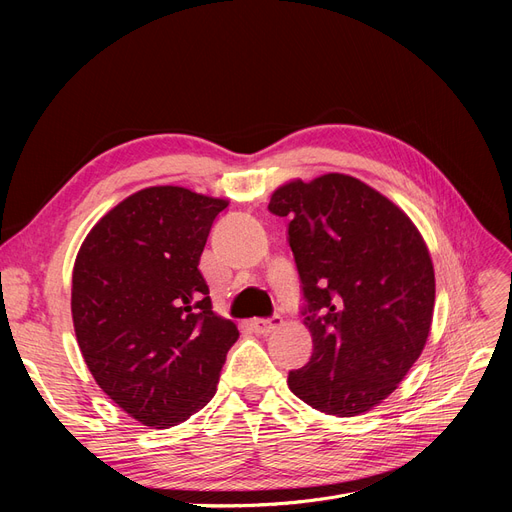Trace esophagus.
Returning <instances> with one entry per match:
<instances>
[{
  "mask_svg": "<svg viewBox=\"0 0 512 512\" xmlns=\"http://www.w3.org/2000/svg\"><path fill=\"white\" fill-rule=\"evenodd\" d=\"M282 326V317L274 315V317H267V319H253L251 321V328L257 334H270L274 330H278Z\"/></svg>",
  "mask_w": 512,
  "mask_h": 512,
  "instance_id": "obj_1",
  "label": "esophagus"
}]
</instances>
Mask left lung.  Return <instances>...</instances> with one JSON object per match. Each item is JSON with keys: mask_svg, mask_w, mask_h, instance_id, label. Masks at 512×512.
<instances>
[{"mask_svg": "<svg viewBox=\"0 0 512 512\" xmlns=\"http://www.w3.org/2000/svg\"><path fill=\"white\" fill-rule=\"evenodd\" d=\"M303 286L313 353L288 373L309 407L355 417L390 396L432 328L436 278L425 240L375 188L346 174L274 191Z\"/></svg>", "mask_w": 512, "mask_h": 512, "instance_id": "8db88e82", "label": "left lung"}]
</instances>
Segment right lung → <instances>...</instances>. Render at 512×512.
Instances as JSON below:
<instances>
[{
	"mask_svg": "<svg viewBox=\"0 0 512 512\" xmlns=\"http://www.w3.org/2000/svg\"><path fill=\"white\" fill-rule=\"evenodd\" d=\"M228 207L182 186H149L87 234L72 272L74 332L99 388L143 425L166 429L215 394L234 321L211 311L199 259Z\"/></svg>",
	"mask_w": 512,
	"mask_h": 512,
	"instance_id": "1",
	"label": "right lung"
}]
</instances>
